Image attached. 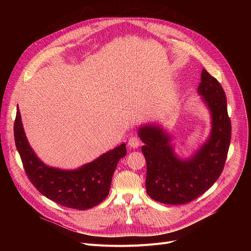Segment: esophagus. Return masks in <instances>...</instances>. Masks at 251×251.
<instances>
[{"label": "esophagus", "mask_w": 251, "mask_h": 251, "mask_svg": "<svg viewBox=\"0 0 251 251\" xmlns=\"http://www.w3.org/2000/svg\"><path fill=\"white\" fill-rule=\"evenodd\" d=\"M140 146V140L137 137H130L128 140V147L130 149H137Z\"/></svg>", "instance_id": "esophagus-1"}]
</instances>
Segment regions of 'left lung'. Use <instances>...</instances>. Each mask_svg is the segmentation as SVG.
Segmentation results:
<instances>
[{"label":"left lung","mask_w":251,"mask_h":251,"mask_svg":"<svg viewBox=\"0 0 251 251\" xmlns=\"http://www.w3.org/2000/svg\"><path fill=\"white\" fill-rule=\"evenodd\" d=\"M197 94L208 110L209 134L189 156L175 151L173 135L162 123L142 124L137 134L147 161V192L155 201L184 204L203 194L220 177L231 141V122L223 87L205 69Z\"/></svg>","instance_id":"1"}]
</instances>
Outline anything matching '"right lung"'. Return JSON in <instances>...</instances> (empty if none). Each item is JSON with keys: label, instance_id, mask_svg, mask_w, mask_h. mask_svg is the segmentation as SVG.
Masks as SVG:
<instances>
[{"label": "right lung", "instance_id": "obj_1", "mask_svg": "<svg viewBox=\"0 0 251 251\" xmlns=\"http://www.w3.org/2000/svg\"><path fill=\"white\" fill-rule=\"evenodd\" d=\"M14 137L26 175L33 186L47 199L79 210L94 207L108 196L118 162L127 151L126 144L122 143L77 169L65 170L48 166L30 147L18 107Z\"/></svg>", "mask_w": 251, "mask_h": 251}]
</instances>
